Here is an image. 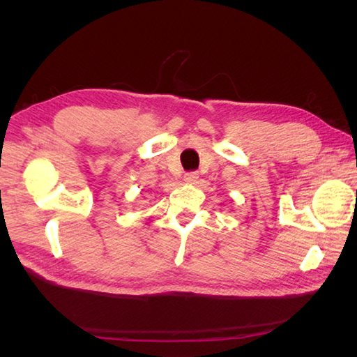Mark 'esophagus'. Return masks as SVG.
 Listing matches in <instances>:
<instances>
[{
  "label": "esophagus",
  "instance_id": "1",
  "mask_svg": "<svg viewBox=\"0 0 357 357\" xmlns=\"http://www.w3.org/2000/svg\"><path fill=\"white\" fill-rule=\"evenodd\" d=\"M198 172H188V174H185V183L186 185H195L197 183V180H198Z\"/></svg>",
  "mask_w": 357,
  "mask_h": 357
}]
</instances>
